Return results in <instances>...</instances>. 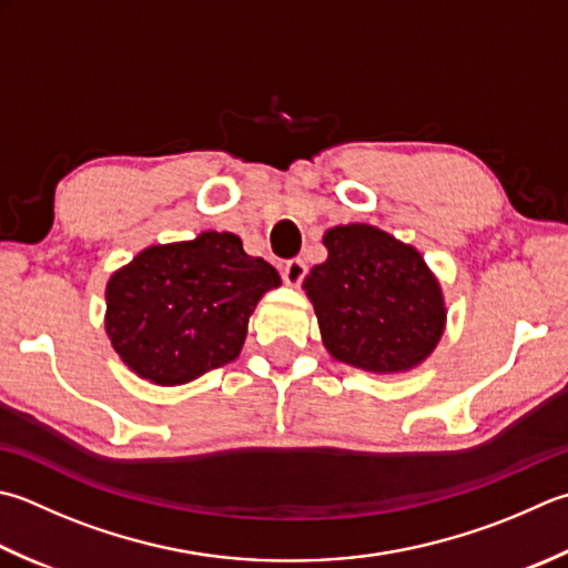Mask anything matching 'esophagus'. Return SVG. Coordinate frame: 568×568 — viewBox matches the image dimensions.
<instances>
[{
    "instance_id": "obj_1",
    "label": "esophagus",
    "mask_w": 568,
    "mask_h": 568,
    "mask_svg": "<svg viewBox=\"0 0 568 568\" xmlns=\"http://www.w3.org/2000/svg\"><path fill=\"white\" fill-rule=\"evenodd\" d=\"M283 281L287 283V285H300L305 281V275H307V265H305V261L303 258H291V261H285L283 263Z\"/></svg>"
}]
</instances>
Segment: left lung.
I'll return each instance as SVG.
<instances>
[{
  "mask_svg": "<svg viewBox=\"0 0 568 568\" xmlns=\"http://www.w3.org/2000/svg\"><path fill=\"white\" fill-rule=\"evenodd\" d=\"M327 261L305 277L322 342L366 372H406L436 349L446 325L440 285L414 246L349 224L325 233Z\"/></svg>",
  "mask_w": 568,
  "mask_h": 568,
  "instance_id": "8db88e82",
  "label": "left lung"
}]
</instances>
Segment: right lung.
<instances>
[{
    "mask_svg": "<svg viewBox=\"0 0 568 568\" xmlns=\"http://www.w3.org/2000/svg\"><path fill=\"white\" fill-rule=\"evenodd\" d=\"M281 285L271 263L243 251L236 233L150 246L108 281L105 329L142 379L176 386L239 357L248 317Z\"/></svg>",
    "mask_w": 568,
    "mask_h": 568,
    "instance_id": "1",
    "label": "right lung"
}]
</instances>
